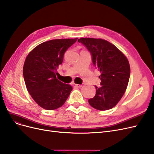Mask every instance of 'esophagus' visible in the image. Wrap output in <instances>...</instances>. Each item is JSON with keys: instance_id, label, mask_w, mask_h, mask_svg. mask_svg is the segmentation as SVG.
<instances>
[{"instance_id": "34e87169", "label": "esophagus", "mask_w": 154, "mask_h": 154, "mask_svg": "<svg viewBox=\"0 0 154 154\" xmlns=\"http://www.w3.org/2000/svg\"><path fill=\"white\" fill-rule=\"evenodd\" d=\"M75 86L77 88H81L82 87V85H79V84H75Z\"/></svg>"}]
</instances>
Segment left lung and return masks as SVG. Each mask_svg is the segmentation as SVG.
<instances>
[{
	"mask_svg": "<svg viewBox=\"0 0 154 154\" xmlns=\"http://www.w3.org/2000/svg\"><path fill=\"white\" fill-rule=\"evenodd\" d=\"M92 55L94 66L100 72V87L88 99L90 105L98 110H108L116 105L124 95L130 77V65L127 57L117 48L102 39L80 38Z\"/></svg>",
	"mask_w": 154,
	"mask_h": 154,
	"instance_id": "left-lung-1",
	"label": "left lung"
}]
</instances>
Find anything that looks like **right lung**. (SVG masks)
<instances>
[{
	"mask_svg": "<svg viewBox=\"0 0 154 154\" xmlns=\"http://www.w3.org/2000/svg\"><path fill=\"white\" fill-rule=\"evenodd\" d=\"M78 38L53 39L37 46L26 57L23 78L26 89L35 103L47 110L65 103L72 88L56 78L57 69L62 63L66 50Z\"/></svg>",
	"mask_w": 154,
	"mask_h": 154,
	"instance_id": "obj_1",
	"label": "right lung"
}]
</instances>
